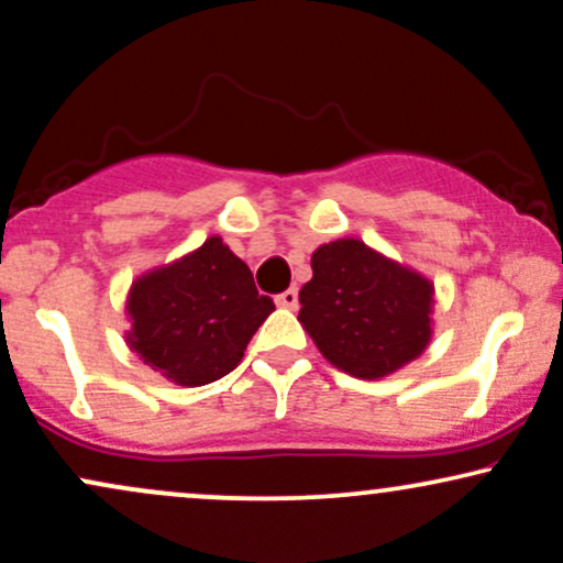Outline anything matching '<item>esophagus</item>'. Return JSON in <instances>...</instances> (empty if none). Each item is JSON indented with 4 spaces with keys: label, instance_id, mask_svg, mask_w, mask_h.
I'll list each match as a JSON object with an SVG mask.
<instances>
[{
    "label": "esophagus",
    "instance_id": "obj_1",
    "mask_svg": "<svg viewBox=\"0 0 563 563\" xmlns=\"http://www.w3.org/2000/svg\"><path fill=\"white\" fill-rule=\"evenodd\" d=\"M275 303H277V307L294 309L296 303H299V290H296V288L283 290V294H277V296H275Z\"/></svg>",
    "mask_w": 563,
    "mask_h": 563
}]
</instances>
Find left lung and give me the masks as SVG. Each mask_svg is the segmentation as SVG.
<instances>
[{
  "mask_svg": "<svg viewBox=\"0 0 563 563\" xmlns=\"http://www.w3.org/2000/svg\"><path fill=\"white\" fill-rule=\"evenodd\" d=\"M299 303L322 357L354 378L389 376L431 339L434 286L354 238L314 251Z\"/></svg>",
  "mask_w": 563,
  "mask_h": 563,
  "instance_id": "8db88e82",
  "label": "left lung"
}]
</instances>
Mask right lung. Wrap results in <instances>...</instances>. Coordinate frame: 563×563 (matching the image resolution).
<instances>
[{
  "mask_svg": "<svg viewBox=\"0 0 563 563\" xmlns=\"http://www.w3.org/2000/svg\"><path fill=\"white\" fill-rule=\"evenodd\" d=\"M275 303L260 296L245 262L209 238L169 267L142 275L129 294V346L179 386H203L241 363Z\"/></svg>",
  "mask_w": 563,
  "mask_h": 563,
  "instance_id": "right-lung-1",
  "label": "right lung"
}]
</instances>
